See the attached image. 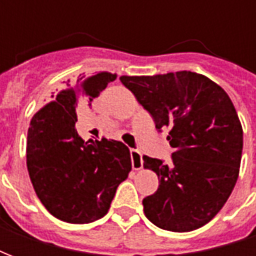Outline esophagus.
I'll return each mask as SVG.
<instances>
[{
    "label": "esophagus",
    "mask_w": 256,
    "mask_h": 256,
    "mask_svg": "<svg viewBox=\"0 0 256 256\" xmlns=\"http://www.w3.org/2000/svg\"><path fill=\"white\" fill-rule=\"evenodd\" d=\"M130 155H132V166L134 170H141L142 168V154L137 150H132Z\"/></svg>",
    "instance_id": "obj_1"
}]
</instances>
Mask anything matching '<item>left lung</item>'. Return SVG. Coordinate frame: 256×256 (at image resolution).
Returning a JSON list of instances; mask_svg holds the SVG:
<instances>
[{
    "instance_id": "8db88e82",
    "label": "left lung",
    "mask_w": 256,
    "mask_h": 256,
    "mask_svg": "<svg viewBox=\"0 0 256 256\" xmlns=\"http://www.w3.org/2000/svg\"><path fill=\"white\" fill-rule=\"evenodd\" d=\"M156 123L168 128L172 163L144 155L159 188L142 200L144 214L160 229L190 232L224 207L236 185L242 128L236 108L220 84L190 71L152 76H120Z\"/></svg>"
}]
</instances>
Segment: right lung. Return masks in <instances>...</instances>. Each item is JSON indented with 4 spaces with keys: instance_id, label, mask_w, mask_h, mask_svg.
Instances as JSON below:
<instances>
[{
    "instance_id": "obj_1",
    "label": "right lung",
    "mask_w": 256,
    "mask_h": 256,
    "mask_svg": "<svg viewBox=\"0 0 256 256\" xmlns=\"http://www.w3.org/2000/svg\"><path fill=\"white\" fill-rule=\"evenodd\" d=\"M116 74L79 76L32 116L27 134V170L45 208L70 224L102 218L119 184L132 170L130 150L120 141H86L75 130L79 102L98 97Z\"/></svg>"
}]
</instances>
